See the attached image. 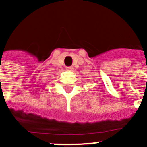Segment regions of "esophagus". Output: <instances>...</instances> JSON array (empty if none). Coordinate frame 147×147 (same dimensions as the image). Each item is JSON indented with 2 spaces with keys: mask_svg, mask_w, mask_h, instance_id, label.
Here are the masks:
<instances>
[{
  "mask_svg": "<svg viewBox=\"0 0 147 147\" xmlns=\"http://www.w3.org/2000/svg\"><path fill=\"white\" fill-rule=\"evenodd\" d=\"M66 71H69V72H71V71H74V67L73 66H70V67H66Z\"/></svg>",
  "mask_w": 147,
  "mask_h": 147,
  "instance_id": "34e87169",
  "label": "esophagus"
}]
</instances>
